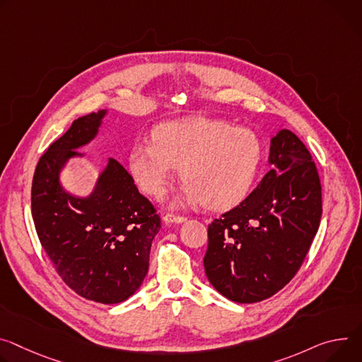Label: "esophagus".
I'll return each mask as SVG.
<instances>
[{"mask_svg":"<svg viewBox=\"0 0 362 362\" xmlns=\"http://www.w3.org/2000/svg\"><path fill=\"white\" fill-rule=\"evenodd\" d=\"M186 218L185 216H180V215H173V214H168L163 216V222L164 223H182L185 222Z\"/></svg>","mask_w":362,"mask_h":362,"instance_id":"esophagus-1","label":"esophagus"}]
</instances>
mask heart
Instances as JSON below:
<instances>
[{"mask_svg": "<svg viewBox=\"0 0 362 362\" xmlns=\"http://www.w3.org/2000/svg\"><path fill=\"white\" fill-rule=\"evenodd\" d=\"M153 143H139L128 157L137 185L161 196L180 166L186 182L182 201L221 211L240 204L250 192L262 160L255 131L222 119L193 117L157 125Z\"/></svg>", "mask_w": 362, "mask_h": 362, "instance_id": "b5f03b06", "label": "heart"}]
</instances>
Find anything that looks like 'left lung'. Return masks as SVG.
I'll return each instance as SVG.
<instances>
[{
	"label": "left lung",
	"mask_w": 362,
	"mask_h": 362,
	"mask_svg": "<svg viewBox=\"0 0 362 362\" xmlns=\"http://www.w3.org/2000/svg\"><path fill=\"white\" fill-rule=\"evenodd\" d=\"M269 163L273 169L247 198L208 226L206 277L237 303L281 290L299 272L320 223V180L299 137L279 131Z\"/></svg>",
	"instance_id": "1"
}]
</instances>
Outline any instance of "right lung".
Returning a JSON list of instances; mask_svg holds the SVG:
<instances>
[{
  "label": "right lung",
  "mask_w": 362,
  "mask_h": 362,
  "mask_svg": "<svg viewBox=\"0 0 362 362\" xmlns=\"http://www.w3.org/2000/svg\"><path fill=\"white\" fill-rule=\"evenodd\" d=\"M107 111L75 119L40 157L31 185V214L42 247L62 277L82 298L114 305L141 286L160 216L110 158L93 192L76 198L63 189L60 170L98 134Z\"/></svg>",
  "instance_id": "add662e5"
}]
</instances>
